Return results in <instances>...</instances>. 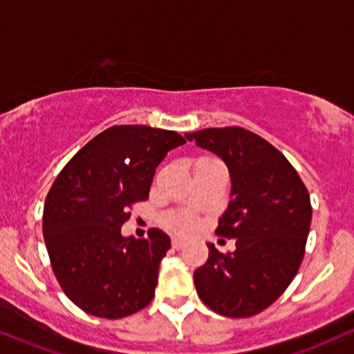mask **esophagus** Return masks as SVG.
<instances>
[{
    "instance_id": "esophagus-1",
    "label": "esophagus",
    "mask_w": 354,
    "mask_h": 354,
    "mask_svg": "<svg viewBox=\"0 0 354 354\" xmlns=\"http://www.w3.org/2000/svg\"><path fill=\"white\" fill-rule=\"evenodd\" d=\"M171 245H173V249L180 250V249H183V247H185V241L178 239V237H174V239L171 241Z\"/></svg>"
}]
</instances>
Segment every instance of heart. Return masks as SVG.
I'll list each match as a JSON object with an SVG mask.
<instances>
[{"mask_svg": "<svg viewBox=\"0 0 354 354\" xmlns=\"http://www.w3.org/2000/svg\"><path fill=\"white\" fill-rule=\"evenodd\" d=\"M206 160V158H203ZM199 160V161H203ZM196 219L193 216L188 214V212H176V214H169L168 218H166V225L168 227H171L173 231L176 232H181V234H186V232H191L193 229L196 227Z\"/></svg>", "mask_w": 354, "mask_h": 354, "instance_id": "b5f03b06", "label": "heart"}]
</instances>
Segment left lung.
<instances>
[{
    "label": "left lung",
    "mask_w": 354,
    "mask_h": 354,
    "mask_svg": "<svg viewBox=\"0 0 354 354\" xmlns=\"http://www.w3.org/2000/svg\"><path fill=\"white\" fill-rule=\"evenodd\" d=\"M224 161L231 201L216 234L236 239L234 252L207 244L209 257L194 270L199 299L216 313L245 318L270 306L290 285L305 254L312 223L310 194L277 148L239 127L186 133Z\"/></svg>",
    "instance_id": "8db88e82"
}]
</instances>
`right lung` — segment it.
<instances>
[{"mask_svg":"<svg viewBox=\"0 0 354 354\" xmlns=\"http://www.w3.org/2000/svg\"><path fill=\"white\" fill-rule=\"evenodd\" d=\"M180 133L115 125L72 156L50 186L42 234L64 293L93 317H129L155 297L161 259L171 241L160 229L147 239L122 236L129 207L148 199L166 153Z\"/></svg>","mask_w":354,"mask_h":354,"instance_id":"obj_1","label":"right lung"}]
</instances>
